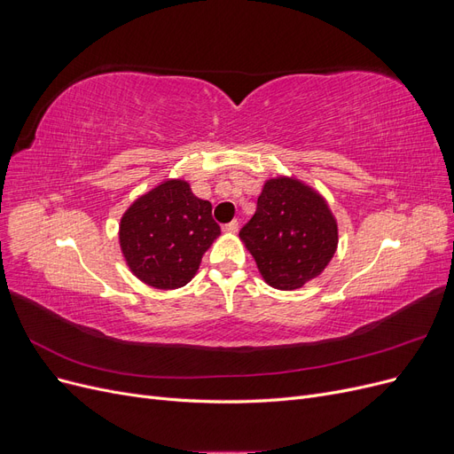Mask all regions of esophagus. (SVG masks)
Listing matches in <instances>:
<instances>
[{
	"label": "esophagus",
	"mask_w": 454,
	"mask_h": 454,
	"mask_svg": "<svg viewBox=\"0 0 454 454\" xmlns=\"http://www.w3.org/2000/svg\"><path fill=\"white\" fill-rule=\"evenodd\" d=\"M223 231H225V232H237V231H239V222L225 223V225H223Z\"/></svg>",
	"instance_id": "1"
}]
</instances>
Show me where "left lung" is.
Listing matches in <instances>:
<instances>
[{
  "label": "left lung",
  "mask_w": 454,
  "mask_h": 454,
  "mask_svg": "<svg viewBox=\"0 0 454 454\" xmlns=\"http://www.w3.org/2000/svg\"><path fill=\"white\" fill-rule=\"evenodd\" d=\"M240 239L265 282L286 292L318 277L339 242L327 202L294 177H274L263 185Z\"/></svg>",
  "instance_id": "8db88e82"
}]
</instances>
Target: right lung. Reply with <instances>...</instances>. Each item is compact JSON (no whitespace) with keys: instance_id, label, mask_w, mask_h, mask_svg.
<instances>
[{"instance_id":"right-lung-1","label":"right lung","mask_w":454,"mask_h":454,"mask_svg":"<svg viewBox=\"0 0 454 454\" xmlns=\"http://www.w3.org/2000/svg\"><path fill=\"white\" fill-rule=\"evenodd\" d=\"M219 232L212 204L191 193L187 182L168 180L134 200L121 217L119 242L142 282L176 290L195 277Z\"/></svg>"}]
</instances>
